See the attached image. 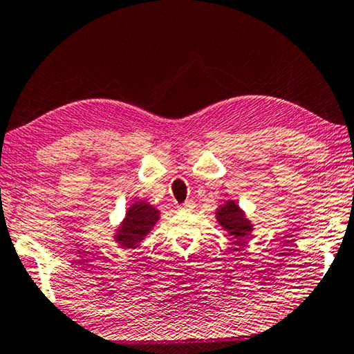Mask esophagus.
Here are the masks:
<instances>
[{"mask_svg": "<svg viewBox=\"0 0 354 354\" xmlns=\"http://www.w3.org/2000/svg\"><path fill=\"white\" fill-rule=\"evenodd\" d=\"M180 210H185V212H189V210H193L194 209V203L193 201H187V203L185 204H182L180 207H178Z\"/></svg>", "mask_w": 354, "mask_h": 354, "instance_id": "1", "label": "esophagus"}]
</instances>
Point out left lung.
<instances>
[{
    "mask_svg": "<svg viewBox=\"0 0 354 354\" xmlns=\"http://www.w3.org/2000/svg\"><path fill=\"white\" fill-rule=\"evenodd\" d=\"M216 218H218L220 225L231 236H234V239H237V242L247 241L250 234H252V225H250L248 220H245L243 212L232 201H227L226 204L221 205L216 212Z\"/></svg>",
    "mask_w": 354,
    "mask_h": 354,
    "instance_id": "8db88e82",
    "label": "left lung"
}]
</instances>
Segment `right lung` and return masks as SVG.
Returning a JSON list of instances; mask_svg holds the SVG:
<instances>
[{
	"instance_id": "obj_1",
	"label": "right lung",
	"mask_w": 354,
	"mask_h": 354,
	"mask_svg": "<svg viewBox=\"0 0 354 354\" xmlns=\"http://www.w3.org/2000/svg\"><path fill=\"white\" fill-rule=\"evenodd\" d=\"M158 210L151 207L150 204L144 203V201H139L128 210L127 218H124L115 239L122 243V247H136V243L142 241L155 223L158 221Z\"/></svg>"
}]
</instances>
